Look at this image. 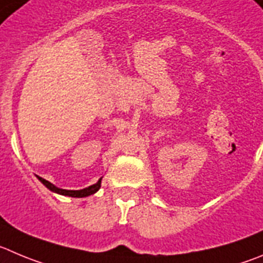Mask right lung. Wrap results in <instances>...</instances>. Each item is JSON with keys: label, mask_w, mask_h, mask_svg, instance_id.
Here are the masks:
<instances>
[{"label": "right lung", "mask_w": 263, "mask_h": 263, "mask_svg": "<svg viewBox=\"0 0 263 263\" xmlns=\"http://www.w3.org/2000/svg\"><path fill=\"white\" fill-rule=\"evenodd\" d=\"M39 180L41 181V183L45 185L48 190H50L51 192H55L58 193V195H62V196H68V197H87V196H90L93 195V193L97 192L98 190H100V187H101V179L97 181L96 184H93V185H89L88 188H84V190H79V191H68V190H62V188H58L55 187L54 184H51L50 181L45 180V179L40 178V176H37Z\"/></svg>", "instance_id": "obj_1"}]
</instances>
